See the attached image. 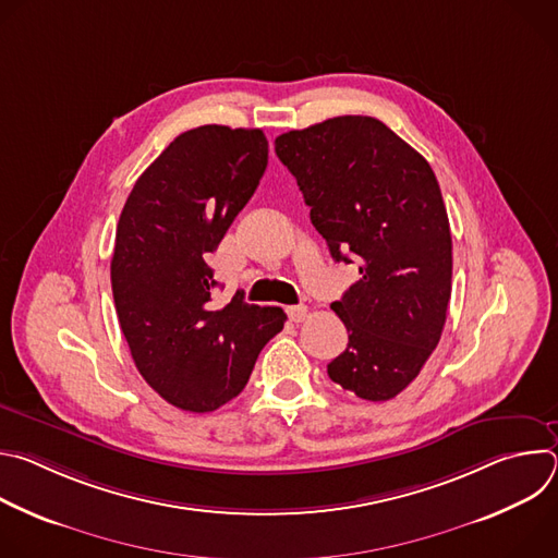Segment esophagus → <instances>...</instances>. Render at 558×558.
I'll use <instances>...</instances> for the list:
<instances>
[{
  "instance_id": "obj_1",
  "label": "esophagus",
  "mask_w": 558,
  "mask_h": 558,
  "mask_svg": "<svg viewBox=\"0 0 558 558\" xmlns=\"http://www.w3.org/2000/svg\"><path fill=\"white\" fill-rule=\"evenodd\" d=\"M287 315L291 317V323H304V317L308 315V308L304 304H295V306H287Z\"/></svg>"
}]
</instances>
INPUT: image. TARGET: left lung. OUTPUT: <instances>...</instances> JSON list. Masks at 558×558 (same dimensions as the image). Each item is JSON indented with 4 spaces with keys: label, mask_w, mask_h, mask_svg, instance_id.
<instances>
[{
    "label": "left lung",
    "mask_w": 558,
    "mask_h": 558,
    "mask_svg": "<svg viewBox=\"0 0 558 558\" xmlns=\"http://www.w3.org/2000/svg\"><path fill=\"white\" fill-rule=\"evenodd\" d=\"M311 222L360 280L331 308L349 347L329 377L368 402L400 395L439 344L452 289V238L426 158L373 117H333L276 138Z\"/></svg>",
    "instance_id": "8db88e82"
}]
</instances>
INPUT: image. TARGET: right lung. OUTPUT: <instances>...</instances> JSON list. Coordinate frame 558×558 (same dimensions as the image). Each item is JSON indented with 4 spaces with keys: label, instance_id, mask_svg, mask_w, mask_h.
I'll return each instance as SVG.
<instances>
[{
    "label": "right lung",
    "instance_id": "add662e5",
    "mask_svg": "<svg viewBox=\"0 0 558 558\" xmlns=\"http://www.w3.org/2000/svg\"><path fill=\"white\" fill-rule=\"evenodd\" d=\"M269 143L263 130L201 125L179 134L134 183L110 263L121 331L143 379L177 409L209 413L241 392L280 306H218L207 256L254 196Z\"/></svg>",
    "mask_w": 558,
    "mask_h": 558
}]
</instances>
